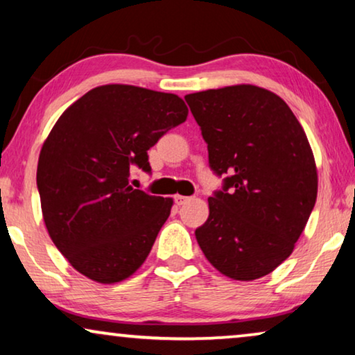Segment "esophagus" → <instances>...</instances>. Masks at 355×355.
Listing matches in <instances>:
<instances>
[{
	"label": "esophagus",
	"instance_id": "1",
	"mask_svg": "<svg viewBox=\"0 0 355 355\" xmlns=\"http://www.w3.org/2000/svg\"><path fill=\"white\" fill-rule=\"evenodd\" d=\"M192 200V197H184V196H176L174 197V202H176V205H184V203H187V202H191Z\"/></svg>",
	"mask_w": 355,
	"mask_h": 355
}]
</instances>
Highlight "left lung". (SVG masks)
Wrapping results in <instances>:
<instances>
[{
	"label": "left lung",
	"instance_id": "8db88e82",
	"mask_svg": "<svg viewBox=\"0 0 355 355\" xmlns=\"http://www.w3.org/2000/svg\"><path fill=\"white\" fill-rule=\"evenodd\" d=\"M223 176L196 230L208 261L232 279L268 275L293 254L317 200V168L307 135L278 95L232 85L186 95Z\"/></svg>",
	"mask_w": 355,
	"mask_h": 355
}]
</instances>
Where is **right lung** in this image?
I'll list each match as a JSON object with an SVG mask.
<instances>
[{
  "label": "right lung",
  "instance_id": "obj_1",
  "mask_svg": "<svg viewBox=\"0 0 355 355\" xmlns=\"http://www.w3.org/2000/svg\"><path fill=\"white\" fill-rule=\"evenodd\" d=\"M187 114L178 95L114 84L87 92L58 119L37 187L50 237L79 273L118 283L147 259L173 200L130 187V168L152 173L147 152Z\"/></svg>",
  "mask_w": 355,
  "mask_h": 355
}]
</instances>
